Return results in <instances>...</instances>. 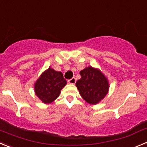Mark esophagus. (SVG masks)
<instances>
[{"label": "esophagus", "instance_id": "esophagus-1", "mask_svg": "<svg viewBox=\"0 0 147 147\" xmlns=\"http://www.w3.org/2000/svg\"><path fill=\"white\" fill-rule=\"evenodd\" d=\"M68 83L69 84H75V83H76V79H75V78H71V79H69V80H68Z\"/></svg>", "mask_w": 147, "mask_h": 147}]
</instances>
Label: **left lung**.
<instances>
[{
	"mask_svg": "<svg viewBox=\"0 0 147 147\" xmlns=\"http://www.w3.org/2000/svg\"><path fill=\"white\" fill-rule=\"evenodd\" d=\"M81 78L76 82L82 98L89 104L95 105L107 95L109 84L107 78L98 69L86 67L80 72Z\"/></svg>",
	"mask_w": 147,
	"mask_h": 147,
	"instance_id": "8db88e82",
	"label": "left lung"
}]
</instances>
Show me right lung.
Listing matches in <instances>:
<instances>
[{
  "mask_svg": "<svg viewBox=\"0 0 147 147\" xmlns=\"http://www.w3.org/2000/svg\"><path fill=\"white\" fill-rule=\"evenodd\" d=\"M66 84L62 72L49 68L35 83V94L43 103H51L59 96Z\"/></svg>",
  "mask_w": 147,
  "mask_h": 147,
  "instance_id": "right-lung-1",
  "label": "right lung"
}]
</instances>
